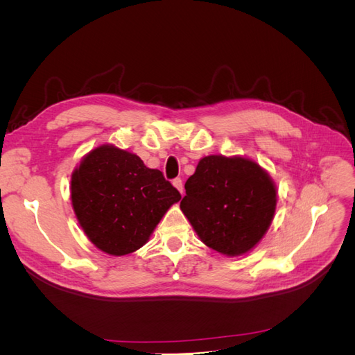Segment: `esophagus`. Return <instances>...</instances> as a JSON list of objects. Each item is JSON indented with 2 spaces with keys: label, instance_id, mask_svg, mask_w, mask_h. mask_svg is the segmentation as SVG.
<instances>
[{
  "label": "esophagus",
  "instance_id": "1",
  "mask_svg": "<svg viewBox=\"0 0 355 355\" xmlns=\"http://www.w3.org/2000/svg\"><path fill=\"white\" fill-rule=\"evenodd\" d=\"M173 187L180 192L182 196H184V185H182V180L180 179H173Z\"/></svg>",
  "mask_w": 355,
  "mask_h": 355
}]
</instances>
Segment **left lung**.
<instances>
[{
	"label": "left lung",
	"mask_w": 355,
	"mask_h": 355,
	"mask_svg": "<svg viewBox=\"0 0 355 355\" xmlns=\"http://www.w3.org/2000/svg\"><path fill=\"white\" fill-rule=\"evenodd\" d=\"M185 189L180 210L198 239L220 254L250 253L271 227L277 187L252 158L202 157Z\"/></svg>",
	"instance_id": "1"
}]
</instances>
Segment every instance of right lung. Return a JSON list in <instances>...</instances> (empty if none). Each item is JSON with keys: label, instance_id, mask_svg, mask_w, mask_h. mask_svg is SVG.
<instances>
[{"label": "right lung", "instance_id": "right-lung-1", "mask_svg": "<svg viewBox=\"0 0 355 355\" xmlns=\"http://www.w3.org/2000/svg\"><path fill=\"white\" fill-rule=\"evenodd\" d=\"M179 200V191L159 170L112 144L92 149L71 175V202L80 227L111 256L141 249Z\"/></svg>", "mask_w": 355, "mask_h": 355}]
</instances>
